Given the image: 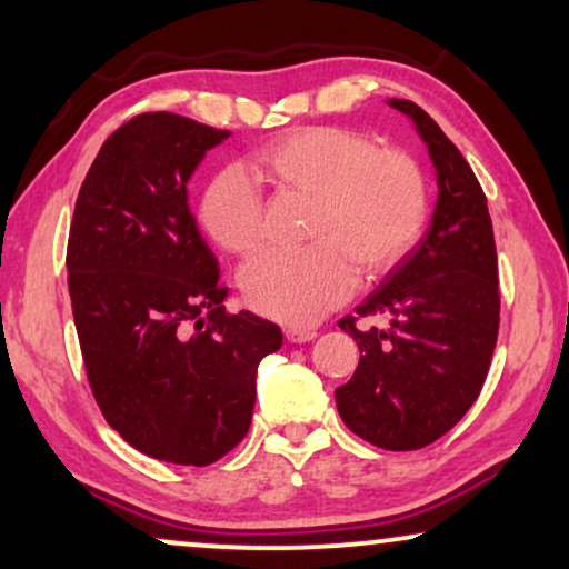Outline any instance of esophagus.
Masks as SVG:
<instances>
[{"label": "esophagus", "mask_w": 569, "mask_h": 569, "mask_svg": "<svg viewBox=\"0 0 569 569\" xmlns=\"http://www.w3.org/2000/svg\"><path fill=\"white\" fill-rule=\"evenodd\" d=\"M284 337H287V341H292V345H302V341L316 339V331L313 329H300V326H287Z\"/></svg>", "instance_id": "obj_1"}]
</instances>
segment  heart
Listing matches in <instances>:
<instances>
[{
  "mask_svg": "<svg viewBox=\"0 0 569 569\" xmlns=\"http://www.w3.org/2000/svg\"><path fill=\"white\" fill-rule=\"evenodd\" d=\"M253 168L310 199L298 251H263L240 274L248 306L308 326L352 292L357 274H386L411 251L427 220V181L403 150H378L362 131L302 127L253 152ZM199 222L222 251L248 256L261 243L263 199L238 170L217 173L201 193Z\"/></svg>",
  "mask_w": 569,
  "mask_h": 569,
  "instance_id": "1",
  "label": "heart"
}]
</instances>
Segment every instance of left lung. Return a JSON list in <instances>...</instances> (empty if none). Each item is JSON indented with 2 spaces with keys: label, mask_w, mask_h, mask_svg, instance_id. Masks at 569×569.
<instances>
[{
  "label": "left lung",
  "mask_w": 569,
  "mask_h": 569,
  "mask_svg": "<svg viewBox=\"0 0 569 569\" xmlns=\"http://www.w3.org/2000/svg\"><path fill=\"white\" fill-rule=\"evenodd\" d=\"M407 113L438 170V204L425 238L339 326L360 347L337 388L345 425L383 450H417L442 438L479 399L500 329L497 248L487 197L442 129L411 100ZM383 315V330L360 317Z\"/></svg>",
  "instance_id": "8db88e82"
}]
</instances>
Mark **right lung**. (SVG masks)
<instances>
[{
	"label": "right lung",
	"mask_w": 569,
	"mask_h": 569,
	"mask_svg": "<svg viewBox=\"0 0 569 569\" xmlns=\"http://www.w3.org/2000/svg\"><path fill=\"white\" fill-rule=\"evenodd\" d=\"M186 116L121 123L84 176L67 284L90 391L144 456L209 466L246 438L256 368L282 347L277 323L222 306L220 263L189 209V178L228 139Z\"/></svg>",
	"instance_id": "obj_1"
}]
</instances>
